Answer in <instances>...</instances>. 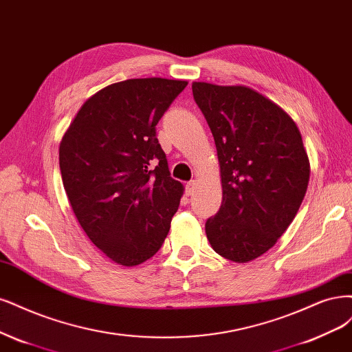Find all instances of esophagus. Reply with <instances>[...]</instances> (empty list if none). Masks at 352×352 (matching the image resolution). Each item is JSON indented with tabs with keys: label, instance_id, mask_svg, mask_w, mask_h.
<instances>
[{
	"label": "esophagus",
	"instance_id": "esophagus-1",
	"mask_svg": "<svg viewBox=\"0 0 352 352\" xmlns=\"http://www.w3.org/2000/svg\"><path fill=\"white\" fill-rule=\"evenodd\" d=\"M195 186H197L195 180H190V182H188V184H186V193H188V195H192L193 190H195Z\"/></svg>",
	"mask_w": 352,
	"mask_h": 352
}]
</instances>
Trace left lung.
<instances>
[{"label":"left lung","instance_id":"8db88e82","mask_svg":"<svg viewBox=\"0 0 352 352\" xmlns=\"http://www.w3.org/2000/svg\"><path fill=\"white\" fill-rule=\"evenodd\" d=\"M220 163L223 201L205 223L211 248L245 263L283 236L306 195L310 163L287 112L246 86L192 82Z\"/></svg>","mask_w":352,"mask_h":352}]
</instances>
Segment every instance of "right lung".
<instances>
[{
  "instance_id": "add662e5",
  "label": "right lung",
  "mask_w": 352,
  "mask_h": 352,
  "mask_svg": "<svg viewBox=\"0 0 352 352\" xmlns=\"http://www.w3.org/2000/svg\"><path fill=\"white\" fill-rule=\"evenodd\" d=\"M186 86L159 77L111 84L81 106L60 141L71 208L93 245L119 265L154 256L179 208L184 185L170 177L155 125Z\"/></svg>"
}]
</instances>
